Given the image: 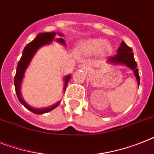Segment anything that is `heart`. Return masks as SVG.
Instances as JSON below:
<instances>
[{"label":"heart","instance_id":"heart-1","mask_svg":"<svg viewBox=\"0 0 154 154\" xmlns=\"http://www.w3.org/2000/svg\"><path fill=\"white\" fill-rule=\"evenodd\" d=\"M77 50L86 54H96L99 51L103 54H109L112 52V47L104 38H95L80 42L77 46Z\"/></svg>","mask_w":154,"mask_h":154}]
</instances>
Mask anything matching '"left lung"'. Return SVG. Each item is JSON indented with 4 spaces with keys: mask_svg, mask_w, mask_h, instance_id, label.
Instances as JSON below:
<instances>
[{
    "mask_svg": "<svg viewBox=\"0 0 154 154\" xmlns=\"http://www.w3.org/2000/svg\"><path fill=\"white\" fill-rule=\"evenodd\" d=\"M132 49L129 47L123 41L121 42L120 46L118 49L117 54L114 57H110L107 60V63L112 65H122V66H127L128 68L132 69L135 75L136 80L138 82V85L139 86V74H138V69L137 68V63H136L134 54L132 53Z\"/></svg>",
    "mask_w": 154,
    "mask_h": 154,
    "instance_id": "8db88e82",
    "label": "left lung"
}]
</instances>
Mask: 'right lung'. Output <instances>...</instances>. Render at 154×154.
<instances>
[{"label": "right lung", "instance_id": "obj_1", "mask_svg": "<svg viewBox=\"0 0 154 154\" xmlns=\"http://www.w3.org/2000/svg\"><path fill=\"white\" fill-rule=\"evenodd\" d=\"M57 34L60 37H62V36L64 35L62 33ZM55 35L56 32H42V33H38L37 35V36L35 38V39L32 40L31 42H29L24 47L23 51V54H22V57H21L20 60L19 61L18 65H17V68H16V76H15L14 78V85L19 101L27 110H29V111H31L33 113L36 114V115H42V114L47 113V112H51V111H52V110L54 109L55 107H57L58 106V104L60 103V101L57 102V103L53 104V105L49 106V107H42V108H35V107H31L29 104H27L26 103V101L23 100V98L21 96V85H22V82H23L25 72L27 70V67L29 66L30 63L32 62L34 56L35 55L36 52L38 51V49L41 48L42 47H43L45 45L50 44V43L53 42L54 40ZM55 41L58 42V43H60V44L66 46V42H65L63 38H55ZM70 79V74L66 75V76H65L64 78H63V80H64V88H63V91L64 92L66 88V86H67V84H68V82Z\"/></svg>", "mask_w": 154, "mask_h": 154}]
</instances>
